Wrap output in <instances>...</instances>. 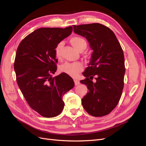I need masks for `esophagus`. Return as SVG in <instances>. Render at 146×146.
Segmentation results:
<instances>
[{
  "mask_svg": "<svg viewBox=\"0 0 146 146\" xmlns=\"http://www.w3.org/2000/svg\"><path fill=\"white\" fill-rule=\"evenodd\" d=\"M74 81L75 85H76V86H77V85H79V84H80V82H79L78 80H76V79H75V80H74Z\"/></svg>",
  "mask_w": 146,
  "mask_h": 146,
  "instance_id": "1",
  "label": "esophagus"
}]
</instances>
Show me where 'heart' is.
Returning <instances> with one entry per match:
<instances>
[{"instance_id": "1", "label": "heart", "mask_w": 146, "mask_h": 146, "mask_svg": "<svg viewBox=\"0 0 146 146\" xmlns=\"http://www.w3.org/2000/svg\"><path fill=\"white\" fill-rule=\"evenodd\" d=\"M71 44L79 52H83L87 47L86 41L80 37H73L70 40ZM64 42L60 41L57 44L55 48V54L57 58L60 59L62 56V50ZM83 69V64L80 62L68 63L66 62L60 67V70L63 73L68 74L72 77H77Z\"/></svg>"}]
</instances>
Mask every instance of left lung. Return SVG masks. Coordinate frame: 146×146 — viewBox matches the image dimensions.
I'll return each instance as SVG.
<instances>
[{
	"instance_id": "left-lung-1",
	"label": "left lung",
	"mask_w": 146,
	"mask_h": 146,
	"mask_svg": "<svg viewBox=\"0 0 146 146\" xmlns=\"http://www.w3.org/2000/svg\"><path fill=\"white\" fill-rule=\"evenodd\" d=\"M74 32L85 37L93 50L91 61L80 81L89 90L82 99L90 115H107L121 99L125 72L122 48L113 31L99 23L73 25ZM94 78L96 82L92 80Z\"/></svg>"
}]
</instances>
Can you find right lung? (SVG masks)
I'll use <instances>...</instances> for the list:
<instances>
[{"label": "right lung", "instance_id": "obj_1", "mask_svg": "<svg viewBox=\"0 0 146 146\" xmlns=\"http://www.w3.org/2000/svg\"><path fill=\"white\" fill-rule=\"evenodd\" d=\"M72 32L71 26L38 29L24 38L17 48L14 69L17 85L30 107L44 117L62 112L63 97L74 86L68 74L52 76L58 63L55 48Z\"/></svg>", "mask_w": 146, "mask_h": 146}]
</instances>
